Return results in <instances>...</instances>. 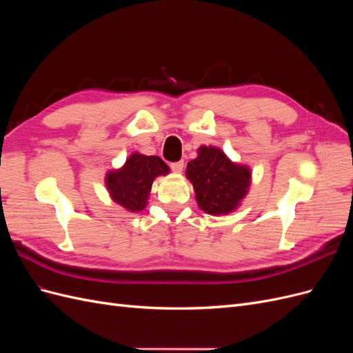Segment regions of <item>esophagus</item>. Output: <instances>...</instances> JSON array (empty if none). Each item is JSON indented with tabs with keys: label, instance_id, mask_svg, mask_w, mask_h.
<instances>
[{
	"label": "esophagus",
	"instance_id": "obj_1",
	"mask_svg": "<svg viewBox=\"0 0 353 353\" xmlns=\"http://www.w3.org/2000/svg\"><path fill=\"white\" fill-rule=\"evenodd\" d=\"M170 169H172L174 172H176V174H181V172H183V169H184V162H183V160H179V162L170 163Z\"/></svg>",
	"mask_w": 353,
	"mask_h": 353
}]
</instances>
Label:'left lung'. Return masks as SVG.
I'll return each instance as SVG.
<instances>
[{"instance_id":"left-lung-1","label":"left lung","mask_w":353,"mask_h":353,"mask_svg":"<svg viewBox=\"0 0 353 353\" xmlns=\"http://www.w3.org/2000/svg\"><path fill=\"white\" fill-rule=\"evenodd\" d=\"M197 157L187 165L197 205L209 215H227L240 206L252 183L249 166L234 163L218 147L200 145Z\"/></svg>"}]
</instances>
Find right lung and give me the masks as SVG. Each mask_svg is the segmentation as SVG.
Listing matches in <instances>:
<instances>
[{
	"label": "right lung",
	"instance_id": "1",
	"mask_svg": "<svg viewBox=\"0 0 353 353\" xmlns=\"http://www.w3.org/2000/svg\"><path fill=\"white\" fill-rule=\"evenodd\" d=\"M168 174L169 166L160 157L132 153L122 168L109 170L105 187L117 205L130 212H141L147 206L154 178Z\"/></svg>",
	"mask_w": 353,
	"mask_h": 353
}]
</instances>
